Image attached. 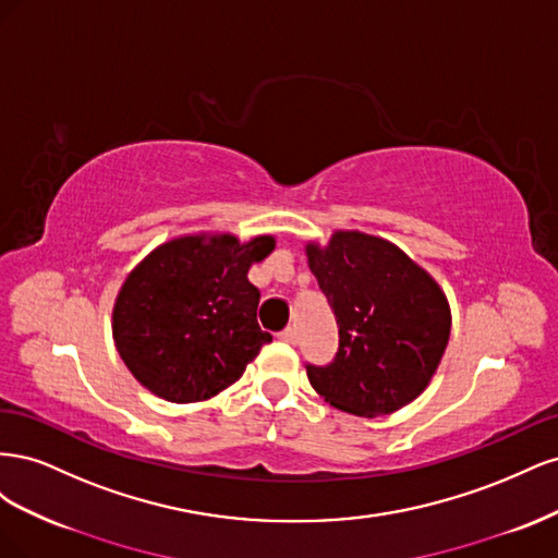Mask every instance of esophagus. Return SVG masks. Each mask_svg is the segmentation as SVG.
<instances>
[{"instance_id": "1", "label": "esophagus", "mask_w": 558, "mask_h": 558, "mask_svg": "<svg viewBox=\"0 0 558 558\" xmlns=\"http://www.w3.org/2000/svg\"><path fill=\"white\" fill-rule=\"evenodd\" d=\"M279 337H281V340H283L286 344H295V342H298V332H295V328H293V326H289L286 330H281V332H279Z\"/></svg>"}]
</instances>
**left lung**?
Masks as SVG:
<instances>
[{
    "label": "left lung",
    "mask_w": 558,
    "mask_h": 558,
    "mask_svg": "<svg viewBox=\"0 0 558 558\" xmlns=\"http://www.w3.org/2000/svg\"><path fill=\"white\" fill-rule=\"evenodd\" d=\"M307 263L340 328L330 365H307L314 391L332 408L375 418L426 391L451 332L445 291L393 242L335 230L307 242Z\"/></svg>",
    "instance_id": "obj_1"
}]
</instances>
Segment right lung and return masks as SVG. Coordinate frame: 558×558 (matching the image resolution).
<instances>
[{
  "mask_svg": "<svg viewBox=\"0 0 558 558\" xmlns=\"http://www.w3.org/2000/svg\"><path fill=\"white\" fill-rule=\"evenodd\" d=\"M272 234L240 242L230 232L181 234L132 269L113 302L111 330L125 367L167 402H199L238 381L272 335L258 326L253 263Z\"/></svg>",
  "mask_w": 558,
  "mask_h": 558,
  "instance_id": "obj_1",
  "label": "right lung"
}]
</instances>
